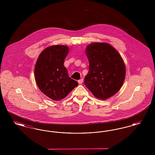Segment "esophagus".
Instances as JSON below:
<instances>
[{"label":"esophagus","mask_w":155,"mask_h":155,"mask_svg":"<svg viewBox=\"0 0 155 155\" xmlns=\"http://www.w3.org/2000/svg\"><path fill=\"white\" fill-rule=\"evenodd\" d=\"M78 82L80 84H82V82H83V79H81V80H78Z\"/></svg>","instance_id":"34e87169"}]
</instances>
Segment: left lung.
I'll return each instance as SVG.
<instances>
[{
  "mask_svg": "<svg viewBox=\"0 0 155 155\" xmlns=\"http://www.w3.org/2000/svg\"><path fill=\"white\" fill-rule=\"evenodd\" d=\"M89 63L85 85L96 98L106 100L117 93L125 77L124 60L117 50L104 42H94L85 49Z\"/></svg>",
  "mask_w": 155,
  "mask_h": 155,
  "instance_id": "obj_1",
  "label": "left lung"
}]
</instances>
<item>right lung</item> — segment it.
I'll use <instances>...</instances> for the list:
<instances>
[{
    "label": "right lung",
    "mask_w": 155,
    "mask_h": 155,
    "mask_svg": "<svg viewBox=\"0 0 155 155\" xmlns=\"http://www.w3.org/2000/svg\"><path fill=\"white\" fill-rule=\"evenodd\" d=\"M69 52L65 45H52L39 55L35 66V79L40 91L53 101L64 99L78 83L71 79L64 66Z\"/></svg>",
    "instance_id": "obj_1"
}]
</instances>
